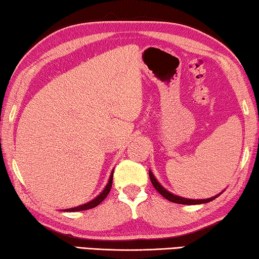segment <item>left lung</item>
<instances>
[{"mask_svg":"<svg viewBox=\"0 0 259 259\" xmlns=\"http://www.w3.org/2000/svg\"><path fill=\"white\" fill-rule=\"evenodd\" d=\"M149 176H150V180H151V183L155 189L157 190L158 192H159L162 197L166 198L167 200H169L171 202H175V203H181V205H200V203H207L209 201H212L214 199H216L217 197H220L223 191L221 193L216 194V196L211 197V198H208V199H188V198H184V197H180L178 194H174L169 192L168 190H166L162 185L158 182L157 179L155 178V175L151 170H149Z\"/></svg>","mask_w":259,"mask_h":259,"instance_id":"8db88e82","label":"left lung"}]
</instances>
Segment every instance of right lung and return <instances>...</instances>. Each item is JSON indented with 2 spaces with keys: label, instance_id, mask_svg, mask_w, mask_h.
Masks as SVG:
<instances>
[{
  "label": "right lung",
  "instance_id": "add662e5",
  "mask_svg": "<svg viewBox=\"0 0 259 259\" xmlns=\"http://www.w3.org/2000/svg\"><path fill=\"white\" fill-rule=\"evenodd\" d=\"M112 175H113V170L111 171L110 178H109V181H108V183L106 185V188H104L101 191V193H100L99 196L95 197L93 200L86 202V203H84V205L72 207V208H68V209H63L62 211H80V210H88V209H91V208L97 207L99 203H101L104 200V199H106V197L108 196V193L110 192L111 184H112Z\"/></svg>",
  "mask_w": 259,
  "mask_h": 259
}]
</instances>
